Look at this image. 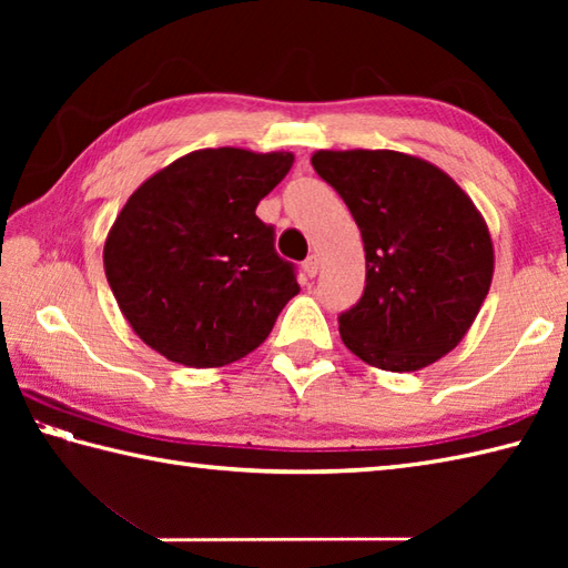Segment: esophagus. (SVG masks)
I'll list each match as a JSON object with an SVG mask.
<instances>
[{"instance_id": "34e87169", "label": "esophagus", "mask_w": 568, "mask_h": 568, "mask_svg": "<svg viewBox=\"0 0 568 568\" xmlns=\"http://www.w3.org/2000/svg\"><path fill=\"white\" fill-rule=\"evenodd\" d=\"M303 271L307 277H315L317 271H320V258L317 256H310L305 263H303Z\"/></svg>"}]
</instances>
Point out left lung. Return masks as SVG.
Here are the masks:
<instances>
[{
	"mask_svg": "<svg viewBox=\"0 0 568 568\" xmlns=\"http://www.w3.org/2000/svg\"><path fill=\"white\" fill-rule=\"evenodd\" d=\"M312 168L364 239V297L339 317L348 352L395 373L449 354L490 291L496 256L484 214L442 168L409 153L317 151Z\"/></svg>",
	"mask_w": 568,
	"mask_h": 568,
	"instance_id": "8db88e82",
	"label": "left lung"
}]
</instances>
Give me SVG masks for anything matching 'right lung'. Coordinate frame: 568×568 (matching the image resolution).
<instances>
[{"label": "right lung", "mask_w": 568, "mask_h": 568, "mask_svg": "<svg viewBox=\"0 0 568 568\" xmlns=\"http://www.w3.org/2000/svg\"><path fill=\"white\" fill-rule=\"evenodd\" d=\"M293 161L291 151L200 149L126 200L104 241V273L153 352L220 368L265 342L300 285L256 207Z\"/></svg>", "instance_id": "right-lung-1"}]
</instances>
